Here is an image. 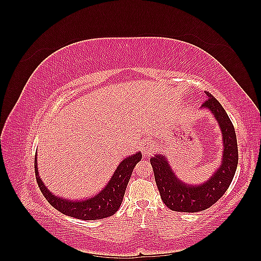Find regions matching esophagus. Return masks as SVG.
<instances>
[{
  "label": "esophagus",
  "mask_w": 261,
  "mask_h": 261,
  "mask_svg": "<svg viewBox=\"0 0 261 261\" xmlns=\"http://www.w3.org/2000/svg\"><path fill=\"white\" fill-rule=\"evenodd\" d=\"M141 152H143L144 156H150L154 152V146L151 143H145L141 147Z\"/></svg>",
  "instance_id": "1"
}]
</instances>
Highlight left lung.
<instances>
[{"label":"left lung","mask_w":261,"mask_h":261,"mask_svg":"<svg viewBox=\"0 0 261 261\" xmlns=\"http://www.w3.org/2000/svg\"><path fill=\"white\" fill-rule=\"evenodd\" d=\"M206 96L207 100L200 109L209 110L218 122L223 144L221 163L211 177L199 185L184 184L171 169L167 156L158 153L150 159L161 199L173 211L198 212L211 207L227 191L238 168L239 150L234 126L220 102L208 91Z\"/></svg>","instance_id":"obj_1"}]
</instances>
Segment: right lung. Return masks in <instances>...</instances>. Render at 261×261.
Masks as SVG:
<instances>
[{
    "mask_svg": "<svg viewBox=\"0 0 261 261\" xmlns=\"http://www.w3.org/2000/svg\"><path fill=\"white\" fill-rule=\"evenodd\" d=\"M141 160V152L129 155L117 165L113 176L106 187L96 196L86 200L70 201L53 195L39 177L37 154L35 156L36 179L45 199L60 212L68 217L81 220H99L113 216L121 207L126 187L132 176V172L136 164Z\"/></svg>",
    "mask_w": 261,
    "mask_h": 261,
    "instance_id": "obj_1",
    "label": "right lung"
}]
</instances>
